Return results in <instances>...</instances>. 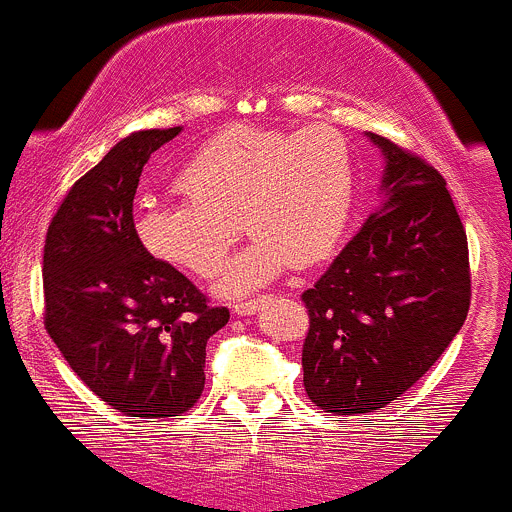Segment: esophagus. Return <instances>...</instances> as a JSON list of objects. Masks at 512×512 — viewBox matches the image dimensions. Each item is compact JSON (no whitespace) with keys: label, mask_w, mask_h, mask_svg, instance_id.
<instances>
[{"label":"esophagus","mask_w":512,"mask_h":512,"mask_svg":"<svg viewBox=\"0 0 512 512\" xmlns=\"http://www.w3.org/2000/svg\"><path fill=\"white\" fill-rule=\"evenodd\" d=\"M267 300H270L267 295L255 297V300H240V302H235V305H232V310H235L237 315H252V312H255L260 305H265Z\"/></svg>","instance_id":"34e87169"}]
</instances>
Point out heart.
<instances>
[{"label":"heart","mask_w":512,"mask_h":512,"mask_svg":"<svg viewBox=\"0 0 512 512\" xmlns=\"http://www.w3.org/2000/svg\"><path fill=\"white\" fill-rule=\"evenodd\" d=\"M177 190L187 200L140 207V242L150 255L212 280L225 270L245 221L255 242L220 282L225 295H242L292 262L312 265L340 245L357 172L350 145L335 130L240 124L207 140L182 165Z\"/></svg>","instance_id":"1"}]
</instances>
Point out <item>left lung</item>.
Masks as SVG:
<instances>
[{
	"instance_id": "8db88e82",
	"label": "left lung",
	"mask_w": 512,
	"mask_h": 512,
	"mask_svg": "<svg viewBox=\"0 0 512 512\" xmlns=\"http://www.w3.org/2000/svg\"><path fill=\"white\" fill-rule=\"evenodd\" d=\"M385 210L302 292V382L325 413H377L410 390L470 310L468 235L445 177L388 137Z\"/></svg>"
}]
</instances>
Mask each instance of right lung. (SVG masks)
<instances>
[{"mask_svg": "<svg viewBox=\"0 0 512 512\" xmlns=\"http://www.w3.org/2000/svg\"><path fill=\"white\" fill-rule=\"evenodd\" d=\"M180 127L124 137L79 177L44 240V330L79 380L127 418L175 420L205 390L207 340L230 320L140 242L132 217L152 152Z\"/></svg>", "mask_w": 512, "mask_h": 512, "instance_id": "add662e5", "label": "right lung"}]
</instances>
